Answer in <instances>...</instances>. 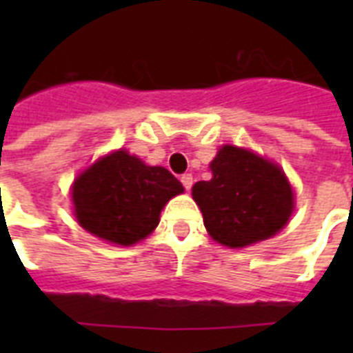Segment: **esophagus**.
Segmentation results:
<instances>
[{
    "instance_id": "1",
    "label": "esophagus",
    "mask_w": 353,
    "mask_h": 353,
    "mask_svg": "<svg viewBox=\"0 0 353 353\" xmlns=\"http://www.w3.org/2000/svg\"><path fill=\"white\" fill-rule=\"evenodd\" d=\"M181 183H183V187L187 188V190H190V188H192V174H183Z\"/></svg>"
}]
</instances>
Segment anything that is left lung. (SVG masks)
Wrapping results in <instances>:
<instances>
[{"instance_id": "8db88e82", "label": "left lung", "mask_w": 353, "mask_h": 353, "mask_svg": "<svg viewBox=\"0 0 353 353\" xmlns=\"http://www.w3.org/2000/svg\"><path fill=\"white\" fill-rule=\"evenodd\" d=\"M210 170L212 179L196 183L192 198L212 240L240 249L268 240L288 225L295 194L279 165L225 144Z\"/></svg>"}]
</instances>
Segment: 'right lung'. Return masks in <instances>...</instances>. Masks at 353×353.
I'll return each instance as SVG.
<instances>
[{"label":"right lung","instance_id":"add662e5","mask_svg":"<svg viewBox=\"0 0 353 353\" xmlns=\"http://www.w3.org/2000/svg\"><path fill=\"white\" fill-rule=\"evenodd\" d=\"M185 188L165 166H148L126 150L93 163L71 188L74 218L97 238L133 245L159 225L163 207Z\"/></svg>","mask_w":353,"mask_h":353}]
</instances>
